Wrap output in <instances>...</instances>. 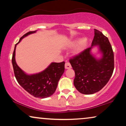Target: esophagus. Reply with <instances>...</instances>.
Listing matches in <instances>:
<instances>
[{"label": "esophagus", "instance_id": "esophagus-1", "mask_svg": "<svg viewBox=\"0 0 126 126\" xmlns=\"http://www.w3.org/2000/svg\"><path fill=\"white\" fill-rule=\"evenodd\" d=\"M71 68V64H70V63L69 62H66V63H65V68L66 69H70V68Z\"/></svg>", "mask_w": 126, "mask_h": 126}]
</instances>
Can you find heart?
I'll list each match as a JSON object with an SVG mask.
<instances>
[{
    "mask_svg": "<svg viewBox=\"0 0 126 126\" xmlns=\"http://www.w3.org/2000/svg\"><path fill=\"white\" fill-rule=\"evenodd\" d=\"M87 45H88V40L86 38H83L82 40L78 39L74 40L70 43V47H73L77 46L74 50V53L77 55L85 50V48H86Z\"/></svg>",
    "mask_w": 126,
    "mask_h": 126,
    "instance_id": "obj_1",
    "label": "heart"
}]
</instances>
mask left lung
<instances>
[{
	"label": "left lung",
	"instance_id": "8db88e82",
	"mask_svg": "<svg viewBox=\"0 0 126 126\" xmlns=\"http://www.w3.org/2000/svg\"><path fill=\"white\" fill-rule=\"evenodd\" d=\"M94 30L92 46L70 59L75 71L74 84L80 93L92 94L104 87L113 74L114 55L108 38L101 32ZM98 45L102 53L100 59H96L91 53L94 46Z\"/></svg>",
	"mask_w": 126,
	"mask_h": 126
}]
</instances>
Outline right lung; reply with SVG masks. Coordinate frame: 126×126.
Masks as SVG:
<instances>
[{
	"label": "right lung",
	"mask_w": 126,
	"mask_h": 126,
	"mask_svg": "<svg viewBox=\"0 0 126 126\" xmlns=\"http://www.w3.org/2000/svg\"><path fill=\"white\" fill-rule=\"evenodd\" d=\"M31 31L20 38L15 46L12 57V64L14 75L18 83L28 93L37 98H44L50 97L55 93L59 80L64 72V62L51 63L44 71L34 74H26L19 67L16 62V48L21 40L28 35L36 33Z\"/></svg>",
	"instance_id": "right-lung-1"
}]
</instances>
